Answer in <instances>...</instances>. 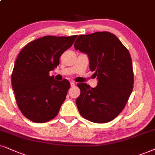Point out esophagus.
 Here are the masks:
<instances>
[{
    "label": "esophagus",
    "instance_id": "1",
    "mask_svg": "<svg viewBox=\"0 0 155 155\" xmlns=\"http://www.w3.org/2000/svg\"><path fill=\"white\" fill-rule=\"evenodd\" d=\"M70 84H71V87H74V86H75L76 83H75V82H74V81H70Z\"/></svg>",
    "mask_w": 155,
    "mask_h": 155
}]
</instances>
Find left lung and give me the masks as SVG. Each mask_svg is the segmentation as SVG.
I'll return each instance as SVG.
<instances>
[{
  "label": "left lung",
  "instance_id": "8db88e82",
  "mask_svg": "<svg viewBox=\"0 0 155 155\" xmlns=\"http://www.w3.org/2000/svg\"><path fill=\"white\" fill-rule=\"evenodd\" d=\"M74 48L88 55L89 68L98 79L95 88L78 84L81 94L76 106L84 119L109 122L124 108L133 90L134 73L130 52L111 33L80 35Z\"/></svg>",
  "mask_w": 155,
  "mask_h": 155
}]
</instances>
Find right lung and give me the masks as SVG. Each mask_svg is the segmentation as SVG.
<instances>
[{"label": "right lung", "instance_id": "1", "mask_svg": "<svg viewBox=\"0 0 155 155\" xmlns=\"http://www.w3.org/2000/svg\"><path fill=\"white\" fill-rule=\"evenodd\" d=\"M76 37L46 36L30 42L19 53L11 82L18 107L29 120L44 123L58 114L70 83L56 81L49 71L57 67L60 56Z\"/></svg>", "mask_w": 155, "mask_h": 155}]
</instances>
